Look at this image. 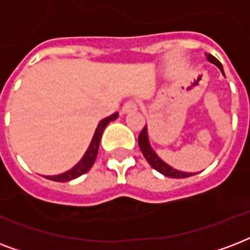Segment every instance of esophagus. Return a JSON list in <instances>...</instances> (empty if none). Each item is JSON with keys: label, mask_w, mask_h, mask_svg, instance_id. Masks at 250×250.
Instances as JSON below:
<instances>
[{"label": "esophagus", "mask_w": 250, "mask_h": 250, "mask_svg": "<svg viewBox=\"0 0 250 250\" xmlns=\"http://www.w3.org/2000/svg\"><path fill=\"white\" fill-rule=\"evenodd\" d=\"M135 111H138V103H135L132 101L125 102L123 107H122V112L123 114H132Z\"/></svg>", "instance_id": "esophagus-1"}]
</instances>
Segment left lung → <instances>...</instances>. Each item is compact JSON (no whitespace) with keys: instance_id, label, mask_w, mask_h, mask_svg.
<instances>
[{"instance_id":"1","label":"left lung","mask_w":250,"mask_h":250,"mask_svg":"<svg viewBox=\"0 0 250 250\" xmlns=\"http://www.w3.org/2000/svg\"><path fill=\"white\" fill-rule=\"evenodd\" d=\"M207 59L209 61L210 63L216 64V66L220 68V71L224 74L223 64L220 63L219 59H216L213 55L210 54H207ZM139 147L140 151L143 152L146 160L149 163V166H151L153 169H156L158 172H160L164 176L175 177V179H183V177H189L192 176V175H196V173H191V172H183L179 171V169H175V168L171 167L169 164H167L164 160H162V159L159 158L158 153L153 151V148L151 147V144H149L147 125H144V128L142 130V132H140L139 135Z\"/></svg>"}]
</instances>
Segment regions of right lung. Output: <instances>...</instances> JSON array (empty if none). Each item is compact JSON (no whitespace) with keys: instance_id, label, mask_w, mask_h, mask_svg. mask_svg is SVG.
Masks as SVG:
<instances>
[{"instance_id":"right-lung-1","label":"right lung","mask_w":250,"mask_h":250,"mask_svg":"<svg viewBox=\"0 0 250 250\" xmlns=\"http://www.w3.org/2000/svg\"><path fill=\"white\" fill-rule=\"evenodd\" d=\"M119 116L118 112L115 114H112V115L107 116L103 120L99 122V125H98L97 130H95V134L92 136L91 143L88 146L87 151L84 152L83 155V158L79 160L75 166H74L71 169H68V171L63 172V173H59V175H54V176H46L49 180H54V182H70V180H73V179H77V177L82 176L83 173H86V172L92 167V164L95 162V159H97L98 155V149H99V143H101V138L102 134H103V131L107 127V125L112 122V120H115L116 118Z\"/></svg>"}]
</instances>
